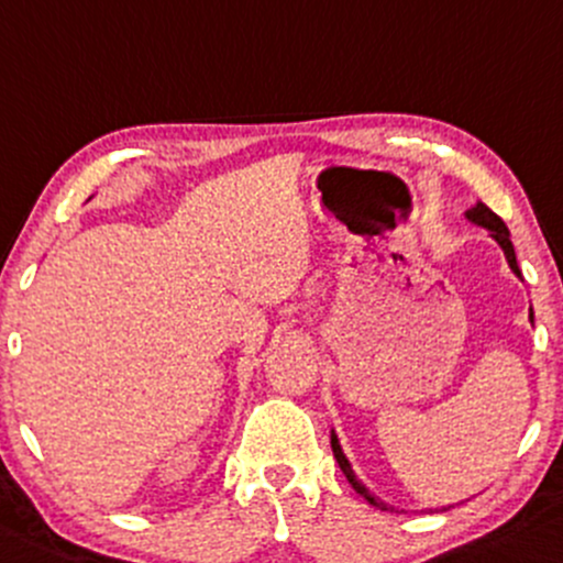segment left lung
<instances>
[{
  "label": "left lung",
  "mask_w": 563,
  "mask_h": 563,
  "mask_svg": "<svg viewBox=\"0 0 563 563\" xmlns=\"http://www.w3.org/2000/svg\"><path fill=\"white\" fill-rule=\"evenodd\" d=\"M465 218L471 220V223H476V225H482V229H486L492 233V239H495L497 244H500L503 247V252H505V261H508V265H510V271H514L516 276H521V271H519V263H516V252H514V242H510V231H508V225L503 223L500 218H497L495 212L489 210V207L486 205H482V201H478L476 207H471L468 212H465ZM529 319L534 321V316H532V311H529ZM332 452H334V460H338V465H340V471L345 473V478H349V484L353 486V489L358 492V495L364 497L366 503L369 505H375V508H380V510H388V505H385L383 500H377L375 495H372L369 489H366V486L358 482L356 478V473H353V468H351V463H349V457H345L343 454V450H340V441H338V435H334V431H332ZM446 510V508H444Z\"/></svg>",
  "instance_id": "obj_1"
}]
</instances>
